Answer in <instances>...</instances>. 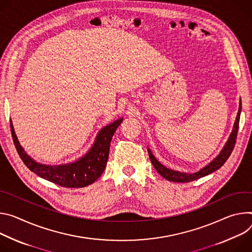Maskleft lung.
Returning <instances> with one entry per match:
<instances>
[{"label":"left lung","instance_id":"1","mask_svg":"<svg viewBox=\"0 0 252 252\" xmlns=\"http://www.w3.org/2000/svg\"><path fill=\"white\" fill-rule=\"evenodd\" d=\"M240 113H241V100H240V103H239V109H238V113H237V116H236V120L234 122L232 132H231V134L228 138L227 142L225 143L224 147L222 148V150L220 151L218 156L216 158H214L208 165L203 167V168L200 169L199 171L192 173V174H188V173H183V172H179V171H175V170L167 168V167L162 165L155 158V156L152 154L151 150L148 149V154H149L151 163L154 166V168L156 169V171L162 177H164L166 180L172 181V182H190V181H193V180L199 179L203 176H206V175L214 172L215 170L219 169L220 167L226 162V160L228 159V157L230 156V154H231V152L234 148V145H235V142H236V137H237L238 126H239Z\"/></svg>","mask_w":252,"mask_h":252}]
</instances>
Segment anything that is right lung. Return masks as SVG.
<instances>
[{
  "instance_id": "add662e5",
  "label": "right lung",
  "mask_w": 252,
  "mask_h": 252,
  "mask_svg": "<svg viewBox=\"0 0 252 252\" xmlns=\"http://www.w3.org/2000/svg\"><path fill=\"white\" fill-rule=\"evenodd\" d=\"M122 121L123 118H120L103 127L98 133L93 146L85 155L75 162L63 165H45L36 162L21 146L12 121L11 132L18 154L31 171L62 187L81 188L94 183L102 175L107 164L112 137Z\"/></svg>"
}]
</instances>
